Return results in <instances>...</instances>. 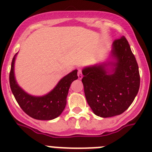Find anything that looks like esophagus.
Here are the masks:
<instances>
[{
    "label": "esophagus",
    "instance_id": "34e87169",
    "mask_svg": "<svg viewBox=\"0 0 152 152\" xmlns=\"http://www.w3.org/2000/svg\"><path fill=\"white\" fill-rule=\"evenodd\" d=\"M78 78H79V79H83V73H82V70L81 69L78 70Z\"/></svg>",
    "mask_w": 152,
    "mask_h": 152
}]
</instances>
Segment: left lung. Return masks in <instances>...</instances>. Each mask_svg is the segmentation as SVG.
I'll use <instances>...</instances> for the list:
<instances>
[{
    "label": "left lung",
    "mask_w": 152,
    "mask_h": 152,
    "mask_svg": "<svg viewBox=\"0 0 152 152\" xmlns=\"http://www.w3.org/2000/svg\"><path fill=\"white\" fill-rule=\"evenodd\" d=\"M82 72L88 104L100 117L121 115L139 91L138 64L124 37L113 42L108 60L85 66Z\"/></svg>",
    "instance_id": "8db88e82"
}]
</instances>
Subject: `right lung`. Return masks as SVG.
I'll list each match as a JSON object with an SVG mask.
<instances>
[{
	"label": "right lung",
	"instance_id": "add662e5",
	"mask_svg": "<svg viewBox=\"0 0 152 152\" xmlns=\"http://www.w3.org/2000/svg\"><path fill=\"white\" fill-rule=\"evenodd\" d=\"M18 52L14 55L10 73V85L17 103L22 110L33 118L52 120L58 117L66 104L69 88L78 79L77 69H74L60 79L52 91L42 96L31 95L18 86L15 76V61Z\"/></svg>",
	"mask_w": 152,
	"mask_h": 152
}]
</instances>
